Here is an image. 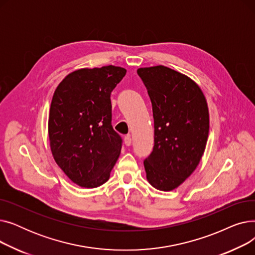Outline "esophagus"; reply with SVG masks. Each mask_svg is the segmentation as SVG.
<instances>
[{
    "label": "esophagus",
    "mask_w": 255,
    "mask_h": 255,
    "mask_svg": "<svg viewBox=\"0 0 255 255\" xmlns=\"http://www.w3.org/2000/svg\"><path fill=\"white\" fill-rule=\"evenodd\" d=\"M124 142H125V144H126L127 146H129V145L132 143V139H131V136H130V135H127V136H125V138H124Z\"/></svg>",
    "instance_id": "34e87169"
}]
</instances>
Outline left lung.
Segmentation results:
<instances>
[{
    "label": "left lung",
    "instance_id": "8db88e82",
    "mask_svg": "<svg viewBox=\"0 0 255 255\" xmlns=\"http://www.w3.org/2000/svg\"><path fill=\"white\" fill-rule=\"evenodd\" d=\"M148 90L154 117V148L143 161L154 188L171 191L191 176L202 159L209 136L206 97L187 75L159 65L138 68Z\"/></svg>",
    "mask_w": 255,
    "mask_h": 255
}]
</instances>
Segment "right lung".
I'll use <instances>...</instances> for the list:
<instances>
[{
	"label": "right lung",
	"instance_id": "add662e5",
	"mask_svg": "<svg viewBox=\"0 0 255 255\" xmlns=\"http://www.w3.org/2000/svg\"><path fill=\"white\" fill-rule=\"evenodd\" d=\"M122 67L82 68L53 93L48 137L53 159L76 185L95 188L110 179L122 149L112 126L111 93L125 76Z\"/></svg>",
	"mask_w": 255,
	"mask_h": 255
}]
</instances>
